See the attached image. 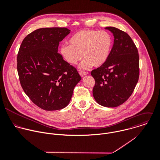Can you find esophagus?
Masks as SVG:
<instances>
[{
    "label": "esophagus",
    "mask_w": 160,
    "mask_h": 160,
    "mask_svg": "<svg viewBox=\"0 0 160 160\" xmlns=\"http://www.w3.org/2000/svg\"><path fill=\"white\" fill-rule=\"evenodd\" d=\"M79 74H80V75L82 77H84L85 75H87V74H88V72H85V71H80V72H79Z\"/></svg>",
    "instance_id": "34e87169"
}]
</instances>
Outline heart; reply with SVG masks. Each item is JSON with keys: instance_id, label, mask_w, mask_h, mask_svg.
<instances>
[{"instance_id": "heart-1", "label": "heart", "mask_w": 160, "mask_h": 160, "mask_svg": "<svg viewBox=\"0 0 160 160\" xmlns=\"http://www.w3.org/2000/svg\"><path fill=\"white\" fill-rule=\"evenodd\" d=\"M69 43L70 45L61 46V55L70 65L77 64L83 57L85 60L79 68L86 70L93 65L100 67L106 62L112 50L113 39L104 30H82L70 38Z\"/></svg>"}]
</instances>
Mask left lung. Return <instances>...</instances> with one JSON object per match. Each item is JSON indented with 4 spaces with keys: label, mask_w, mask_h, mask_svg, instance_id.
Wrapping results in <instances>:
<instances>
[{
    "label": "left lung",
    "mask_w": 160,
    "mask_h": 160,
    "mask_svg": "<svg viewBox=\"0 0 160 160\" xmlns=\"http://www.w3.org/2000/svg\"><path fill=\"white\" fill-rule=\"evenodd\" d=\"M114 36V43L106 62L91 72L95 80L93 95L106 107H117L132 95L140 75L138 49L124 31L107 27Z\"/></svg>",
    "instance_id": "left-lung-1"
}]
</instances>
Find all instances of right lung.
<instances>
[{
  "mask_svg": "<svg viewBox=\"0 0 160 160\" xmlns=\"http://www.w3.org/2000/svg\"><path fill=\"white\" fill-rule=\"evenodd\" d=\"M70 32L65 27L35 30L23 40L17 54L20 85L31 101L45 110L67 107L82 79L58 53L59 42Z\"/></svg>",
  "mask_w": 160,
  "mask_h": 160,
  "instance_id": "right-lung-1",
  "label": "right lung"
}]
</instances>
